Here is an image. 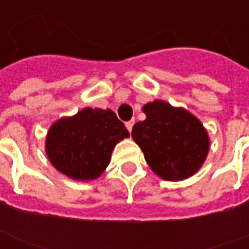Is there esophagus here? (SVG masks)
Segmentation results:
<instances>
[{
	"mask_svg": "<svg viewBox=\"0 0 249 249\" xmlns=\"http://www.w3.org/2000/svg\"><path fill=\"white\" fill-rule=\"evenodd\" d=\"M133 125H135V121L133 120H130V121H128V123H125V126H126V129L132 130V128H133Z\"/></svg>",
	"mask_w": 249,
	"mask_h": 249,
	"instance_id": "34e87169",
	"label": "esophagus"
}]
</instances>
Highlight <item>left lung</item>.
Instances as JSON below:
<instances>
[{"instance_id":"8db88e82","label":"left lung","mask_w":249,"mask_h":249,"mask_svg":"<svg viewBox=\"0 0 249 249\" xmlns=\"http://www.w3.org/2000/svg\"><path fill=\"white\" fill-rule=\"evenodd\" d=\"M146 119L133 125L132 137L148 165L168 181H181L201 168L209 137L201 121L183 108L155 100L144 105Z\"/></svg>"}]
</instances>
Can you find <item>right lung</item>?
Wrapping results in <instances>:
<instances>
[{"label":"right lung","instance_id":"add662e5","mask_svg":"<svg viewBox=\"0 0 249 249\" xmlns=\"http://www.w3.org/2000/svg\"><path fill=\"white\" fill-rule=\"evenodd\" d=\"M125 137L129 132L110 109L85 108L52 125L45 151L58 172L89 181L105 171L113 148Z\"/></svg>","mask_w":249,"mask_h":249}]
</instances>
